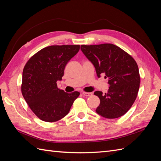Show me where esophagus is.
Returning a JSON list of instances; mask_svg holds the SVG:
<instances>
[{
  "instance_id": "obj_1",
  "label": "esophagus",
  "mask_w": 161,
  "mask_h": 161,
  "mask_svg": "<svg viewBox=\"0 0 161 161\" xmlns=\"http://www.w3.org/2000/svg\"><path fill=\"white\" fill-rule=\"evenodd\" d=\"M82 95H83L84 96H86V97H89V96H91L92 95V93L88 92H82Z\"/></svg>"
}]
</instances>
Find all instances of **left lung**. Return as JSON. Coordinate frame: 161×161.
<instances>
[{
  "instance_id": "obj_1",
  "label": "left lung",
  "mask_w": 161,
  "mask_h": 161,
  "mask_svg": "<svg viewBox=\"0 0 161 161\" xmlns=\"http://www.w3.org/2000/svg\"><path fill=\"white\" fill-rule=\"evenodd\" d=\"M81 50L95 67L97 77L105 75L110 84L108 92L95 91L100 99L96 112L107 119L125 114L135 102L140 86L139 67L134 59L113 44L81 45Z\"/></svg>"
}]
</instances>
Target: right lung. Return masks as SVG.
I'll list each match as a JSON object with an SVG mask.
<instances>
[{
    "label": "right lung",
    "instance_id": "right-lung-1",
    "mask_svg": "<svg viewBox=\"0 0 161 161\" xmlns=\"http://www.w3.org/2000/svg\"><path fill=\"white\" fill-rule=\"evenodd\" d=\"M80 45H53L31 56L23 69L22 94L37 117L46 122L60 120L69 113L80 93L65 92L58 88L68 62L80 50Z\"/></svg>",
    "mask_w": 161,
    "mask_h": 161
}]
</instances>
